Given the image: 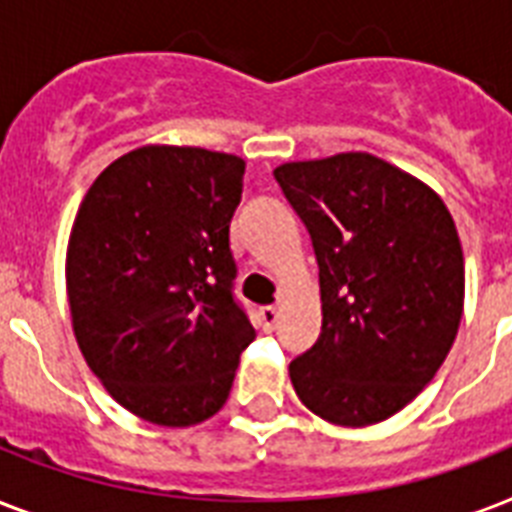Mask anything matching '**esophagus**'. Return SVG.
Wrapping results in <instances>:
<instances>
[{
    "instance_id": "obj_1",
    "label": "esophagus",
    "mask_w": 512,
    "mask_h": 512,
    "mask_svg": "<svg viewBox=\"0 0 512 512\" xmlns=\"http://www.w3.org/2000/svg\"><path fill=\"white\" fill-rule=\"evenodd\" d=\"M260 321H263L265 332L276 329V324H279V308H273V305H265V308H260Z\"/></svg>"
}]
</instances>
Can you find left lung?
Returning a JSON list of instances; mask_svg holds the SVG:
<instances>
[{"label":"left lung","instance_id":"obj_1","mask_svg":"<svg viewBox=\"0 0 512 512\" xmlns=\"http://www.w3.org/2000/svg\"><path fill=\"white\" fill-rule=\"evenodd\" d=\"M276 183L311 233L321 335L289 364L313 414L388 420L444 364L462 319L465 260L436 191L372 154L289 162Z\"/></svg>","mask_w":512,"mask_h":512}]
</instances>
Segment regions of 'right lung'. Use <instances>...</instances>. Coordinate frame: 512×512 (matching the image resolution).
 Masks as SVG:
<instances>
[{"mask_svg": "<svg viewBox=\"0 0 512 512\" xmlns=\"http://www.w3.org/2000/svg\"><path fill=\"white\" fill-rule=\"evenodd\" d=\"M244 159L191 146L135 148L76 212L66 287L82 356L143 420L188 428L225 404L255 340L233 297L228 239Z\"/></svg>", "mask_w": 512, "mask_h": 512, "instance_id": "obj_1", "label": "right lung"}]
</instances>
